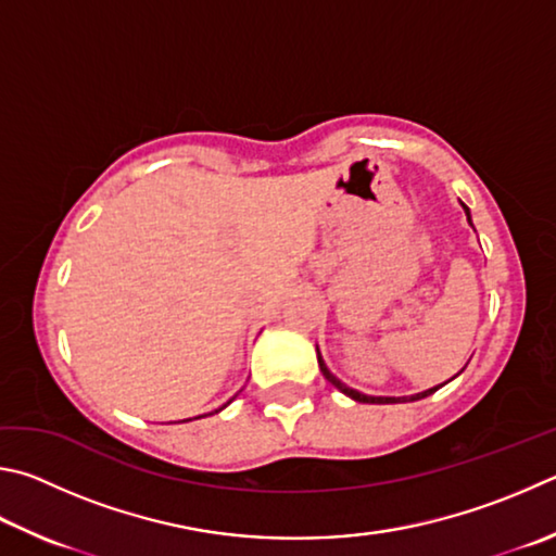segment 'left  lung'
Masks as SVG:
<instances>
[{
    "mask_svg": "<svg viewBox=\"0 0 556 556\" xmlns=\"http://www.w3.org/2000/svg\"><path fill=\"white\" fill-rule=\"evenodd\" d=\"M464 206V204H462ZM464 211H467V218H469V208L464 206ZM469 224H471V218H469ZM318 367H320V371H323V377H326L332 387L336 389H340L342 393H345V396H350V399H355V401H359V403H406V401H418V399H426V396H430V393H435L440 387H435V389H428V391H422V393H416V396H367V393H359V391H355V389H350V387H345V383H342L340 379H336L328 371V367H326V362H323V357H320V352H318Z\"/></svg>",
    "mask_w": 556,
    "mask_h": 556,
    "instance_id": "8db88e82",
    "label": "left lung"
}]
</instances>
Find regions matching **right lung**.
<instances>
[{"mask_svg":"<svg viewBox=\"0 0 556 556\" xmlns=\"http://www.w3.org/2000/svg\"><path fill=\"white\" fill-rule=\"evenodd\" d=\"M228 403H230V401H228ZM218 410H220V408H218ZM218 410H216V413H218Z\"/></svg>","mask_w":556,"mask_h":556,"instance_id":"add662e5","label":"right lung"}]
</instances>
